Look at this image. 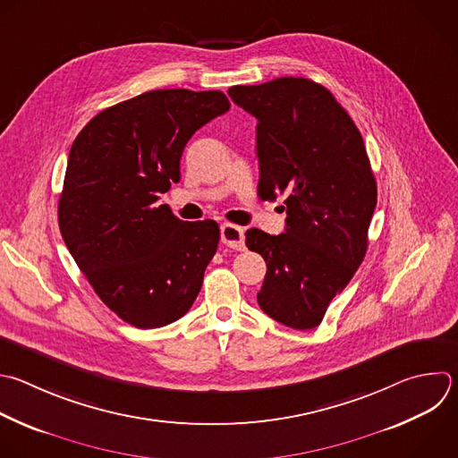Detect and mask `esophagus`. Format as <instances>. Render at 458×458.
<instances>
[{
  "instance_id": "1",
  "label": "esophagus",
  "mask_w": 458,
  "mask_h": 458,
  "mask_svg": "<svg viewBox=\"0 0 458 458\" xmlns=\"http://www.w3.org/2000/svg\"><path fill=\"white\" fill-rule=\"evenodd\" d=\"M221 242L233 250H244V230L232 223L221 225Z\"/></svg>"
}]
</instances>
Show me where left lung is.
<instances>
[{
    "instance_id": "1",
    "label": "left lung",
    "mask_w": 458,
    "mask_h": 458,
    "mask_svg": "<svg viewBox=\"0 0 458 458\" xmlns=\"http://www.w3.org/2000/svg\"><path fill=\"white\" fill-rule=\"evenodd\" d=\"M228 95L259 122V196L285 198V233L246 232V246L267 264L257 301L287 327H318L367 253L377 187L361 132L310 79L232 86Z\"/></svg>"
}]
</instances>
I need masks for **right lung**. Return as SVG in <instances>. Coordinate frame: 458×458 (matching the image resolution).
Returning <instances> with one entry per match:
<instances>
[{
    "label": "right lung",
    "instance_id": "1",
    "mask_svg": "<svg viewBox=\"0 0 458 458\" xmlns=\"http://www.w3.org/2000/svg\"><path fill=\"white\" fill-rule=\"evenodd\" d=\"M228 109L223 91H147L100 111L70 148L63 239L98 298L138 329L182 318L216 255V221L187 223L157 201L180 182L192 134Z\"/></svg>",
    "mask_w": 458,
    "mask_h": 458
}]
</instances>
